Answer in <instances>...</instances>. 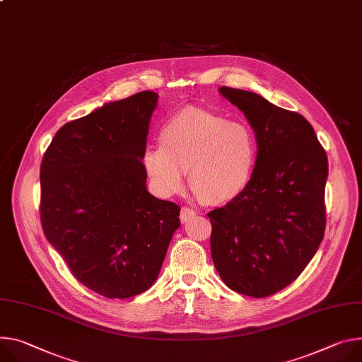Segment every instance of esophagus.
I'll return each instance as SVG.
<instances>
[{"label":"esophagus","instance_id":"1","mask_svg":"<svg viewBox=\"0 0 362 362\" xmlns=\"http://www.w3.org/2000/svg\"><path fill=\"white\" fill-rule=\"evenodd\" d=\"M193 216H196V211L193 208H189V206H183L182 208V211H180V221L182 222H187Z\"/></svg>","mask_w":362,"mask_h":362}]
</instances>
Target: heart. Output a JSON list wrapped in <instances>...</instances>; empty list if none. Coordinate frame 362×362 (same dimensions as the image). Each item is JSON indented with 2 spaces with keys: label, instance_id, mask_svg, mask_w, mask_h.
<instances>
[{
  "label": "heart",
  "instance_id": "b5f03b06",
  "mask_svg": "<svg viewBox=\"0 0 362 362\" xmlns=\"http://www.w3.org/2000/svg\"><path fill=\"white\" fill-rule=\"evenodd\" d=\"M160 146L143 153V166L163 196L180 193L189 183L208 204L234 201L247 187L257 160L251 128L201 108H186L160 129Z\"/></svg>",
  "mask_w": 362,
  "mask_h": 362
}]
</instances>
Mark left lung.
<instances>
[{"label": "left lung", "mask_w": 362, "mask_h": 362, "mask_svg": "<svg viewBox=\"0 0 362 362\" xmlns=\"http://www.w3.org/2000/svg\"><path fill=\"white\" fill-rule=\"evenodd\" d=\"M219 92L244 112L258 150L244 192L208 214L211 254L229 288L267 298L300 276L323 240L327 157L303 115L250 90Z\"/></svg>", "instance_id": "1"}]
</instances>
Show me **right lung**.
I'll return each mask as SVG.
<instances>
[{
	"label": "right lung",
	"instance_id": "1",
	"mask_svg": "<svg viewBox=\"0 0 362 362\" xmlns=\"http://www.w3.org/2000/svg\"><path fill=\"white\" fill-rule=\"evenodd\" d=\"M157 100L143 90L64 124L42 160L43 233L78 281L108 299L151 287L180 226V206L146 186Z\"/></svg>",
	"mask_w": 362,
	"mask_h": 362
}]
</instances>
